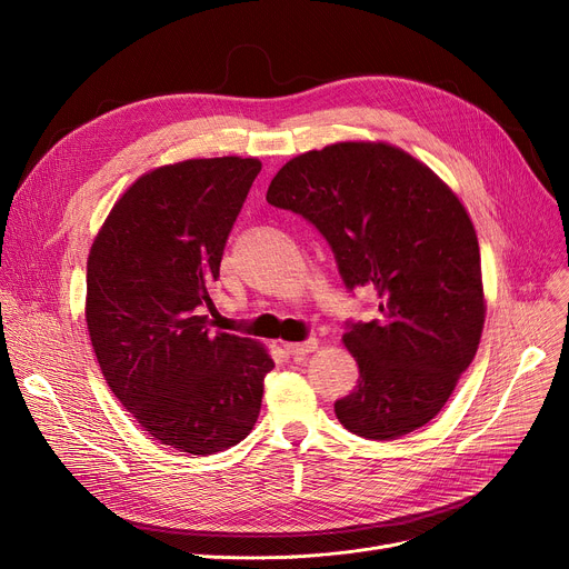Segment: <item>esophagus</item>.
<instances>
[{"mask_svg": "<svg viewBox=\"0 0 569 569\" xmlns=\"http://www.w3.org/2000/svg\"><path fill=\"white\" fill-rule=\"evenodd\" d=\"M283 348H286V352H288L290 357H295V360H300V357H305V355H309L311 350L318 348V341H316V339H307V341H302V343H286Z\"/></svg>", "mask_w": 569, "mask_h": 569, "instance_id": "34e87169", "label": "esophagus"}]
</instances>
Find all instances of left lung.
<instances>
[{
  "mask_svg": "<svg viewBox=\"0 0 569 569\" xmlns=\"http://www.w3.org/2000/svg\"><path fill=\"white\" fill-rule=\"evenodd\" d=\"M267 202L325 237L350 292L380 297L378 318L346 320L360 380L335 403L339 422L369 440L431 422L485 327L480 247L459 198L399 147L339 142L288 161Z\"/></svg>",
  "mask_w": 569,
  "mask_h": 569,
  "instance_id": "1",
  "label": "left lung"
}]
</instances>
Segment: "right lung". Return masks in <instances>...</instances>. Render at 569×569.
<instances>
[{"mask_svg":"<svg viewBox=\"0 0 569 569\" xmlns=\"http://www.w3.org/2000/svg\"><path fill=\"white\" fill-rule=\"evenodd\" d=\"M258 159H193L142 174L87 260V330L138 425L179 452L214 455L253 429L272 357L209 330V290Z\"/></svg>","mask_w":569,"mask_h":569,"instance_id":"obj_1","label":"right lung"}]
</instances>
